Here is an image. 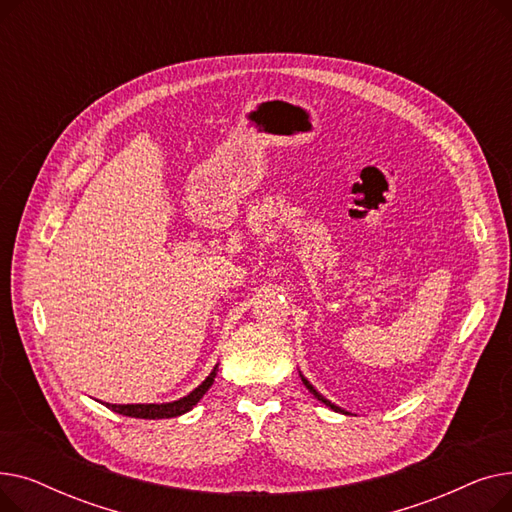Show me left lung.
<instances>
[{"instance_id":"left-lung-1","label":"left lung","mask_w":512,"mask_h":512,"mask_svg":"<svg viewBox=\"0 0 512 512\" xmlns=\"http://www.w3.org/2000/svg\"><path fill=\"white\" fill-rule=\"evenodd\" d=\"M299 373H301V371H299ZM301 380H303V384L307 386V390H309V392H311V394H313V396H315L317 400H321V402H324V405H326V407H330V409H334L336 413H342V415H351V413H348V411H344V409L336 407V405H334V402H330V400H328L326 396H321V394H319V392H317V390H315V388L311 386V382H309V380L305 378V375H303V373H301Z\"/></svg>"}]
</instances>
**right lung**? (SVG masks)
<instances>
[{"instance_id": "1", "label": "right lung", "mask_w": 512, "mask_h": 512, "mask_svg": "<svg viewBox=\"0 0 512 512\" xmlns=\"http://www.w3.org/2000/svg\"><path fill=\"white\" fill-rule=\"evenodd\" d=\"M215 375H218V365L211 369V373L205 378V382H201L191 394H186L178 400L172 402H161V405H112V402H103L107 409H112L114 413L126 415V417H137V419H170V417H178L191 411L197 402L203 398V394L211 388Z\"/></svg>"}]
</instances>
